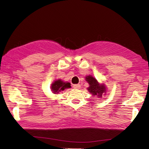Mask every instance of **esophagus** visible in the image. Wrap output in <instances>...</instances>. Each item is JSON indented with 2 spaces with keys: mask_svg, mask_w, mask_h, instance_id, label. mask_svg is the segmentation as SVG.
<instances>
[{
  "mask_svg": "<svg viewBox=\"0 0 149 149\" xmlns=\"http://www.w3.org/2000/svg\"><path fill=\"white\" fill-rule=\"evenodd\" d=\"M80 87H81V85L79 84L73 85V88L75 89H80Z\"/></svg>",
  "mask_w": 149,
  "mask_h": 149,
  "instance_id": "1",
  "label": "esophagus"
}]
</instances>
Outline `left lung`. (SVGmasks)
Here are the masks:
<instances>
[{
    "label": "left lung",
    "instance_id": "left-lung-1",
    "mask_svg": "<svg viewBox=\"0 0 149 149\" xmlns=\"http://www.w3.org/2000/svg\"><path fill=\"white\" fill-rule=\"evenodd\" d=\"M86 81L89 84L88 90L93 96H96L98 97H101L102 94L106 92V86L104 84H100L95 78L89 75L86 76Z\"/></svg>",
    "mask_w": 149,
    "mask_h": 149
}]
</instances>
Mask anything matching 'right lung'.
I'll return each instance as SVG.
<instances>
[{"mask_svg": "<svg viewBox=\"0 0 149 149\" xmlns=\"http://www.w3.org/2000/svg\"><path fill=\"white\" fill-rule=\"evenodd\" d=\"M71 88V84L68 82H64L61 79H58L54 81L51 86L53 93L58 94L59 92L63 91L65 89Z\"/></svg>", "mask_w": 149, "mask_h": 149, "instance_id": "add662e5", "label": "right lung"}]
</instances>
